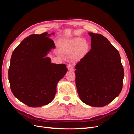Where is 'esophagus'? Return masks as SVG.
I'll return each mask as SVG.
<instances>
[{
	"instance_id": "obj_1",
	"label": "esophagus",
	"mask_w": 134,
	"mask_h": 134,
	"mask_svg": "<svg viewBox=\"0 0 134 134\" xmlns=\"http://www.w3.org/2000/svg\"><path fill=\"white\" fill-rule=\"evenodd\" d=\"M67 68H68L69 70H71V71L74 70V66H73V65H72V64H68Z\"/></svg>"
}]
</instances>
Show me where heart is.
Returning <instances> with one entry per match:
<instances>
[{
	"mask_svg": "<svg viewBox=\"0 0 134 134\" xmlns=\"http://www.w3.org/2000/svg\"><path fill=\"white\" fill-rule=\"evenodd\" d=\"M61 49L64 52H70L74 50L73 56L79 59L86 55L89 49V44L86 40L75 37L65 40L61 43Z\"/></svg>",
	"mask_w": 134,
	"mask_h": 134,
	"instance_id": "heart-1",
	"label": "heart"
}]
</instances>
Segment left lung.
Listing matches in <instances>:
<instances>
[{
	"label": "left lung",
	"mask_w": 134,
	"mask_h": 134,
	"mask_svg": "<svg viewBox=\"0 0 134 134\" xmlns=\"http://www.w3.org/2000/svg\"><path fill=\"white\" fill-rule=\"evenodd\" d=\"M91 49L75 66L79 98L93 107H103L119 95L124 71L119 51L100 34L89 33Z\"/></svg>",
	"instance_id": "8db88e82"
}]
</instances>
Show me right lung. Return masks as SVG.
Here are the masks:
<instances>
[{"mask_svg":"<svg viewBox=\"0 0 134 134\" xmlns=\"http://www.w3.org/2000/svg\"><path fill=\"white\" fill-rule=\"evenodd\" d=\"M50 35L47 32L31 35L12 54L8 70L11 91L29 107L50 103L55 96L58 83L68 71L65 64L51 63L46 57L55 48L54 41L48 37Z\"/></svg>","mask_w":134,"mask_h":134,"instance_id":"obj_1","label":"right lung"}]
</instances>
